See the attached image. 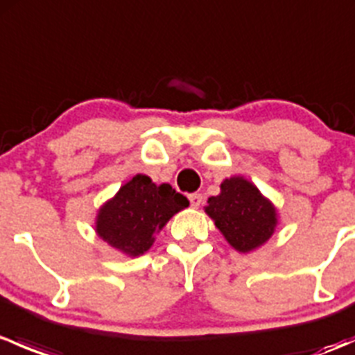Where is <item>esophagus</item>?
Returning <instances> with one entry per match:
<instances>
[{"label": "esophagus", "mask_w": 355, "mask_h": 355, "mask_svg": "<svg viewBox=\"0 0 355 355\" xmlns=\"http://www.w3.org/2000/svg\"><path fill=\"white\" fill-rule=\"evenodd\" d=\"M189 202H191V206L194 207V209H198L200 204H202V196H200V194H191V196H189Z\"/></svg>", "instance_id": "obj_1"}]
</instances>
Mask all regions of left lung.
<instances>
[{
    "label": "left lung",
    "instance_id": "1",
    "mask_svg": "<svg viewBox=\"0 0 355 355\" xmlns=\"http://www.w3.org/2000/svg\"><path fill=\"white\" fill-rule=\"evenodd\" d=\"M204 211L225 241L242 254L266 244L278 225L275 204L241 175L225 178L220 194L207 199Z\"/></svg>",
    "mask_w": 355,
    "mask_h": 355
}]
</instances>
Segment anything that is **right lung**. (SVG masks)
Segmentation results:
<instances>
[{"instance_id": "1", "label": "right lung", "mask_w": 355, "mask_h": 355, "mask_svg": "<svg viewBox=\"0 0 355 355\" xmlns=\"http://www.w3.org/2000/svg\"><path fill=\"white\" fill-rule=\"evenodd\" d=\"M187 206V198L171 185H156L148 175L137 173L99 207L96 234L127 256H142L170 218Z\"/></svg>"}]
</instances>
